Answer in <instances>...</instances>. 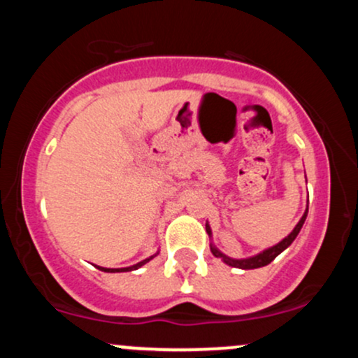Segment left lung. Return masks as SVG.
<instances>
[{"instance_id": "1", "label": "left lung", "mask_w": 358, "mask_h": 358, "mask_svg": "<svg viewBox=\"0 0 358 358\" xmlns=\"http://www.w3.org/2000/svg\"><path fill=\"white\" fill-rule=\"evenodd\" d=\"M306 215H308V208L305 210V213H303L301 219H299V222L296 224V227H294L293 231H291L289 236H286L285 239H282L281 242H278V244L273 245V248L264 249V250H262V252H259V254H256V256H252V257H245V259L229 257V256H225L224 252H220V250L217 249L215 245H213V242H210V250H212L213 256L220 257L222 261L225 262V264L232 266V268H239V269H257V268H262V266H268L269 262H273L274 259H276L279 254L282 252V250L287 249L291 244H293V241L296 239V236L299 234V231H301L303 224H305ZM205 229H207L208 236L212 237V229H210V225H208V222H207V224H205Z\"/></svg>"}]
</instances>
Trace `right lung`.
Returning a JSON list of instances; mask_svg holds the SVG:
<instances>
[{"label": "right lung", "mask_w": 358, "mask_h": 358, "mask_svg": "<svg viewBox=\"0 0 358 358\" xmlns=\"http://www.w3.org/2000/svg\"><path fill=\"white\" fill-rule=\"evenodd\" d=\"M158 254V252H156ZM155 254V256H156ZM155 256H151V257H148V259H143L141 262H138V264H134V266H129V268H119V269H110V268H101V266H96L97 269H101V271H104V273H127V271H134V269H138V268H141V266H145L146 262H150L151 259H153Z\"/></svg>", "instance_id": "obj_1"}]
</instances>
